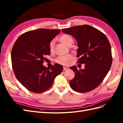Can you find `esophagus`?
<instances>
[{
	"label": "esophagus",
	"mask_w": 123,
	"mask_h": 123,
	"mask_svg": "<svg viewBox=\"0 0 123 123\" xmlns=\"http://www.w3.org/2000/svg\"><path fill=\"white\" fill-rule=\"evenodd\" d=\"M68 69V68L67 67H64V70H67Z\"/></svg>",
	"instance_id": "esophagus-1"
}]
</instances>
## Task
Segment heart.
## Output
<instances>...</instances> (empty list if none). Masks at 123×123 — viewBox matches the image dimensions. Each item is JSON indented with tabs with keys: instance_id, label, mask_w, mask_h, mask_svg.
I'll list each match as a JSON object with an SVG mask.
<instances>
[{
	"instance_id": "obj_1",
	"label": "heart",
	"mask_w": 123,
	"mask_h": 123,
	"mask_svg": "<svg viewBox=\"0 0 123 123\" xmlns=\"http://www.w3.org/2000/svg\"><path fill=\"white\" fill-rule=\"evenodd\" d=\"M59 40L62 42L64 43L65 44L67 45L68 46H70L74 43V39L70 35L68 34H64L62 35L59 38ZM55 40H52L50 41L49 43V49L51 52L54 51V46H55ZM72 59V56L71 55H67L65 56H60L55 59V62L58 63L59 64H62L63 65L67 66L68 65L70 61Z\"/></svg>"
}]
</instances>
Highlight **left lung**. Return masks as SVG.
I'll return each mask as SVG.
<instances>
[{"label": "left lung", "mask_w": 123, "mask_h": 123, "mask_svg": "<svg viewBox=\"0 0 123 123\" xmlns=\"http://www.w3.org/2000/svg\"><path fill=\"white\" fill-rule=\"evenodd\" d=\"M62 31L77 40V57H80L78 63L85 64L83 69L78 70L75 66L70 67L75 76L70 85L75 91L82 93L93 90L103 81L111 67V47L107 37L88 25L65 28Z\"/></svg>", "instance_id": "8db88e82"}]
</instances>
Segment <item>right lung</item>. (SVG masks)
Instances as JSON below:
<instances>
[{
	"label": "right lung",
	"instance_id": "right-lung-1",
	"mask_svg": "<svg viewBox=\"0 0 123 123\" xmlns=\"http://www.w3.org/2000/svg\"><path fill=\"white\" fill-rule=\"evenodd\" d=\"M60 29H38L26 32L16 40L11 52V62L16 78L28 91L41 93L51 87L63 70L60 64L49 68L43 65L50 55L49 43Z\"/></svg>",
	"mask_w": 123,
	"mask_h": 123
}]
</instances>
